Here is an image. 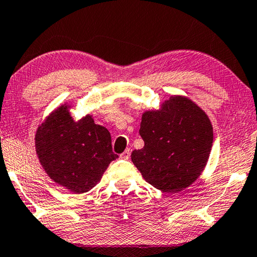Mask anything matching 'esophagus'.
I'll return each mask as SVG.
<instances>
[{
	"label": "esophagus",
	"instance_id": "34e87169",
	"mask_svg": "<svg viewBox=\"0 0 257 257\" xmlns=\"http://www.w3.org/2000/svg\"><path fill=\"white\" fill-rule=\"evenodd\" d=\"M120 157L122 158V160H129V158H130V150L125 149L123 153L120 155Z\"/></svg>",
	"mask_w": 257,
	"mask_h": 257
}]
</instances>
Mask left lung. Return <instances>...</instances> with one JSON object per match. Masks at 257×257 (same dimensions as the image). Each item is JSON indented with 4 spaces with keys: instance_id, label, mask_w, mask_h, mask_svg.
Here are the masks:
<instances>
[{
    "instance_id": "8db88e82",
    "label": "left lung",
    "mask_w": 257,
    "mask_h": 257,
    "mask_svg": "<svg viewBox=\"0 0 257 257\" xmlns=\"http://www.w3.org/2000/svg\"><path fill=\"white\" fill-rule=\"evenodd\" d=\"M140 135L144 147L133 151V163L146 182L163 192H178L196 182L213 143L208 116L183 96H171L161 110L146 111Z\"/></svg>"
}]
</instances>
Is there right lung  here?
<instances>
[{"label": "right lung", "instance_id": "1", "mask_svg": "<svg viewBox=\"0 0 257 257\" xmlns=\"http://www.w3.org/2000/svg\"><path fill=\"white\" fill-rule=\"evenodd\" d=\"M36 151L41 164L57 184L84 193L100 183L111 161V137L107 128L95 124L91 115L75 122L68 106H60L36 133Z\"/></svg>", "mask_w": 257, "mask_h": 257}]
</instances>
